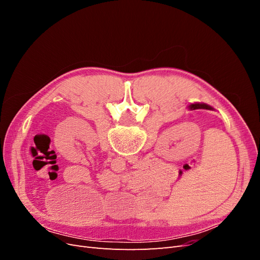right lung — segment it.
Masks as SVG:
<instances>
[{
  "instance_id": "add662e5",
  "label": "right lung",
  "mask_w": 260,
  "mask_h": 260,
  "mask_svg": "<svg viewBox=\"0 0 260 260\" xmlns=\"http://www.w3.org/2000/svg\"><path fill=\"white\" fill-rule=\"evenodd\" d=\"M187 108L190 109V111H194V109H208V111H215L214 107H211L210 105L205 103H193L188 105Z\"/></svg>"
}]
</instances>
